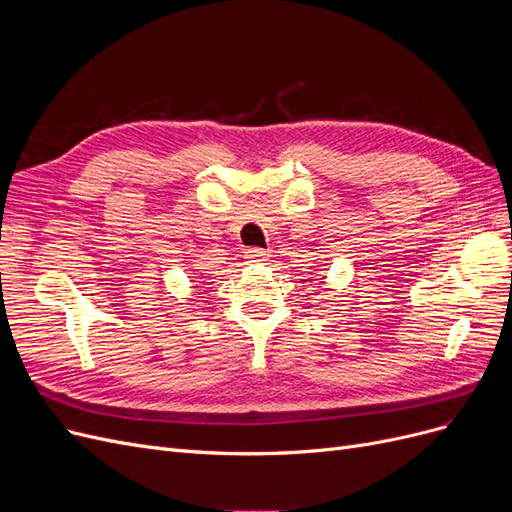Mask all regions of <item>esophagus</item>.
Masks as SVG:
<instances>
[{"mask_svg": "<svg viewBox=\"0 0 512 512\" xmlns=\"http://www.w3.org/2000/svg\"><path fill=\"white\" fill-rule=\"evenodd\" d=\"M247 262H265L267 260V252L260 250V247H252V250L245 252Z\"/></svg>", "mask_w": 512, "mask_h": 512, "instance_id": "1", "label": "esophagus"}]
</instances>
